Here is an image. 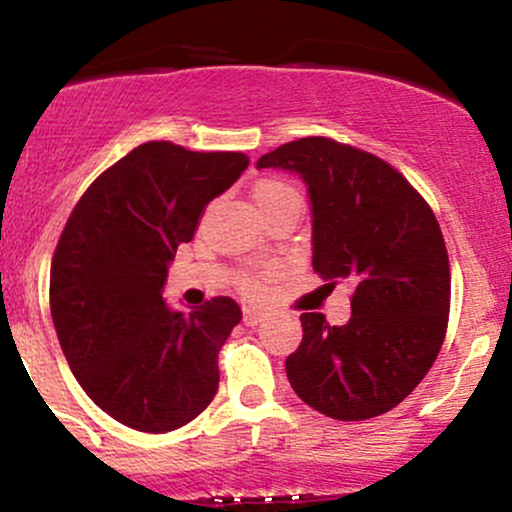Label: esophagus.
<instances>
[{
    "label": "esophagus",
    "mask_w": 512,
    "mask_h": 512,
    "mask_svg": "<svg viewBox=\"0 0 512 512\" xmlns=\"http://www.w3.org/2000/svg\"><path fill=\"white\" fill-rule=\"evenodd\" d=\"M262 317H264L262 310H255V308H245V310H243V320H245V325H250V327L260 325Z\"/></svg>",
    "instance_id": "esophagus-1"
}]
</instances>
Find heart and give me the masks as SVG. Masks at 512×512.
<instances>
[{
    "instance_id": "b5f03b06",
    "label": "heart",
    "mask_w": 512,
    "mask_h": 512,
    "mask_svg": "<svg viewBox=\"0 0 512 512\" xmlns=\"http://www.w3.org/2000/svg\"><path fill=\"white\" fill-rule=\"evenodd\" d=\"M293 197H298L296 190L279 180H262L260 185L255 187V192H252V199H255L260 214L262 211H267L269 207H274V204L284 202V199H293ZM240 289H243V293H248V296H260L264 289V276L260 272L243 274L240 276Z\"/></svg>"
}]
</instances>
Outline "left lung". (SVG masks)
<instances>
[{
    "mask_svg": "<svg viewBox=\"0 0 512 512\" xmlns=\"http://www.w3.org/2000/svg\"><path fill=\"white\" fill-rule=\"evenodd\" d=\"M257 168L301 175L313 269L332 286H354L346 325L301 315L303 342L286 358L293 392L339 421L395 409L426 378L448 330L450 264L431 207L383 158L334 139L289 142Z\"/></svg>",
    "mask_w": 512,
    "mask_h": 512,
    "instance_id": "left-lung-1",
    "label": "left lung"
}]
</instances>
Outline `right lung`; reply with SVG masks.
I'll return each mask as SVG.
<instances>
[{
    "label": "right lung",
    "mask_w": 512,
    "mask_h": 512,
    "mask_svg": "<svg viewBox=\"0 0 512 512\" xmlns=\"http://www.w3.org/2000/svg\"><path fill=\"white\" fill-rule=\"evenodd\" d=\"M248 163L238 151L146 142L93 180L64 226L50 269L57 339L86 395L134 431L190 424L219 390L238 303L173 310L163 286L178 245Z\"/></svg>",
    "instance_id": "add662e5"
}]
</instances>
